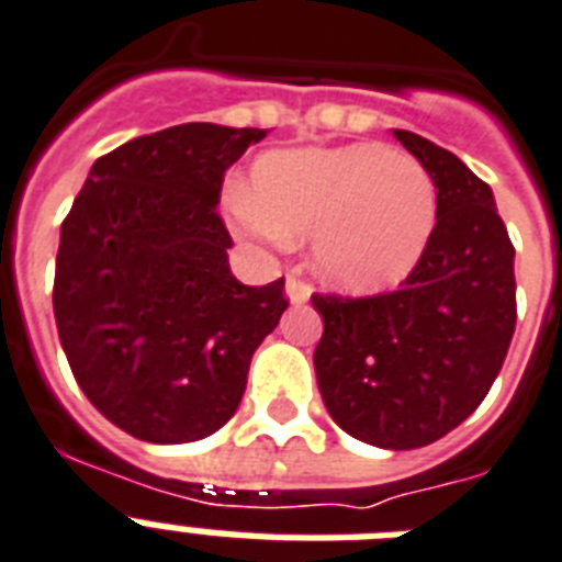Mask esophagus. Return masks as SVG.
Wrapping results in <instances>:
<instances>
[{"instance_id":"34e87169","label":"esophagus","mask_w":562,"mask_h":562,"mask_svg":"<svg viewBox=\"0 0 562 562\" xmlns=\"http://www.w3.org/2000/svg\"><path fill=\"white\" fill-rule=\"evenodd\" d=\"M285 296H289L294 305H303L308 303V296H312V285L300 277V271H291L285 277Z\"/></svg>"}]
</instances>
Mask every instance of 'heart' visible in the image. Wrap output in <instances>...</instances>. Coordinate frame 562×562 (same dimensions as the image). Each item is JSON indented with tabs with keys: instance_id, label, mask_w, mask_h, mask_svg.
<instances>
[{
	"instance_id": "obj_1",
	"label": "heart",
	"mask_w": 562,
	"mask_h": 562,
	"mask_svg": "<svg viewBox=\"0 0 562 562\" xmlns=\"http://www.w3.org/2000/svg\"><path fill=\"white\" fill-rule=\"evenodd\" d=\"M227 213L248 239L312 234L323 280L372 294L418 266L436 227V184L418 158L381 144L273 149L254 167V193H227Z\"/></svg>"
}]
</instances>
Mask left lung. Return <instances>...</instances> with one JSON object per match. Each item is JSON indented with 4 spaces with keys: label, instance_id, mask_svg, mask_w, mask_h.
<instances>
[{
    "label": "left lung",
    "instance_id": "left-lung-1",
    "mask_svg": "<svg viewBox=\"0 0 562 562\" xmlns=\"http://www.w3.org/2000/svg\"><path fill=\"white\" fill-rule=\"evenodd\" d=\"M392 135L436 184V227L398 291L314 294V372L340 430L384 450L432 445L485 401L517 326L514 245L494 193L453 153Z\"/></svg>",
    "mask_w": 562,
    "mask_h": 562
}]
</instances>
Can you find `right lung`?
<instances>
[{
  "instance_id": "obj_1",
  "label": "right lung",
  "mask_w": 562,
  "mask_h": 562,
  "mask_svg": "<svg viewBox=\"0 0 562 562\" xmlns=\"http://www.w3.org/2000/svg\"><path fill=\"white\" fill-rule=\"evenodd\" d=\"M266 130L181 123L98 158L59 227L54 321L100 415L184 445L231 422L250 358L289 300L241 285L216 204L225 170Z\"/></svg>"
}]
</instances>
